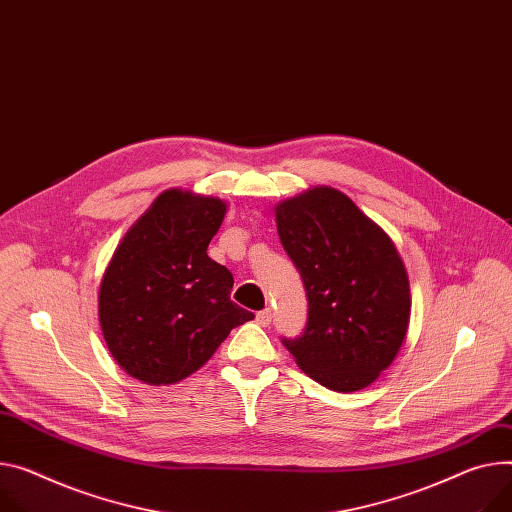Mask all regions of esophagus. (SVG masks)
Listing matches in <instances>:
<instances>
[{
    "mask_svg": "<svg viewBox=\"0 0 512 512\" xmlns=\"http://www.w3.org/2000/svg\"><path fill=\"white\" fill-rule=\"evenodd\" d=\"M256 322H258L262 328H266V326L272 322V309H262V311H258V313H256Z\"/></svg>",
    "mask_w": 512,
    "mask_h": 512,
    "instance_id": "esophagus-1",
    "label": "esophagus"
}]
</instances>
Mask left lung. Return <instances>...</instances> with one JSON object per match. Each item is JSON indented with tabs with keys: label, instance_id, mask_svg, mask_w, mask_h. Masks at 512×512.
Instances as JSON below:
<instances>
[{
	"label": "left lung",
	"instance_id": "obj_1",
	"mask_svg": "<svg viewBox=\"0 0 512 512\" xmlns=\"http://www.w3.org/2000/svg\"><path fill=\"white\" fill-rule=\"evenodd\" d=\"M274 217L309 301L303 334L283 338L285 348L328 389L367 387L396 359L410 324V283L396 246L330 186L279 203Z\"/></svg>",
	"mask_w": 512,
	"mask_h": 512
}]
</instances>
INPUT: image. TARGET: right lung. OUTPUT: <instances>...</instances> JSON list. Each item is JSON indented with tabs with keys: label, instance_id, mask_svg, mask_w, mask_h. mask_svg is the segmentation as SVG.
Masks as SVG:
<instances>
[{
	"label": "right lung",
	"instance_id": "obj_1",
	"mask_svg": "<svg viewBox=\"0 0 512 512\" xmlns=\"http://www.w3.org/2000/svg\"><path fill=\"white\" fill-rule=\"evenodd\" d=\"M227 203L170 188L114 250L98 295V318L114 361L149 385L199 371L235 326L254 313L231 301V272L207 248Z\"/></svg>",
	"mask_w": 512,
	"mask_h": 512
}]
</instances>
